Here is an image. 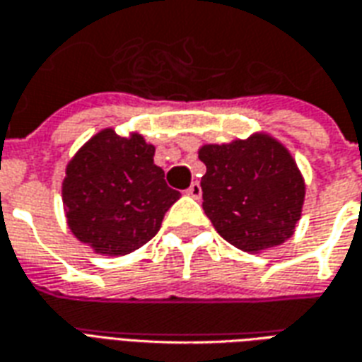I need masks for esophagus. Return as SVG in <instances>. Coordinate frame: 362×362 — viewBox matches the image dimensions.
Returning <instances> with one entry per match:
<instances>
[{"mask_svg":"<svg viewBox=\"0 0 362 362\" xmlns=\"http://www.w3.org/2000/svg\"><path fill=\"white\" fill-rule=\"evenodd\" d=\"M186 194H188L189 197H202V186H199V182H192L189 184V188L186 189Z\"/></svg>","mask_w":362,"mask_h":362,"instance_id":"34e87169","label":"esophagus"}]
</instances>
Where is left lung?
I'll use <instances>...</instances> for the list:
<instances>
[{"mask_svg":"<svg viewBox=\"0 0 362 362\" xmlns=\"http://www.w3.org/2000/svg\"><path fill=\"white\" fill-rule=\"evenodd\" d=\"M204 211L227 243L244 252L275 248L295 233L304 178L288 149L267 134L207 143L197 151Z\"/></svg>","mask_w":362,"mask_h":362,"instance_id":"left-lung-1","label":"left lung"}]
</instances>
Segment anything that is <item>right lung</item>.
<instances>
[{
    "label": "right lung",
    "mask_w": 362,
    "mask_h": 362,
    "mask_svg": "<svg viewBox=\"0 0 362 362\" xmlns=\"http://www.w3.org/2000/svg\"><path fill=\"white\" fill-rule=\"evenodd\" d=\"M141 134L93 135L66 166L62 199L77 240L103 256H126L157 235L180 192L168 188Z\"/></svg>",
    "instance_id": "right-lung-1"
}]
</instances>
